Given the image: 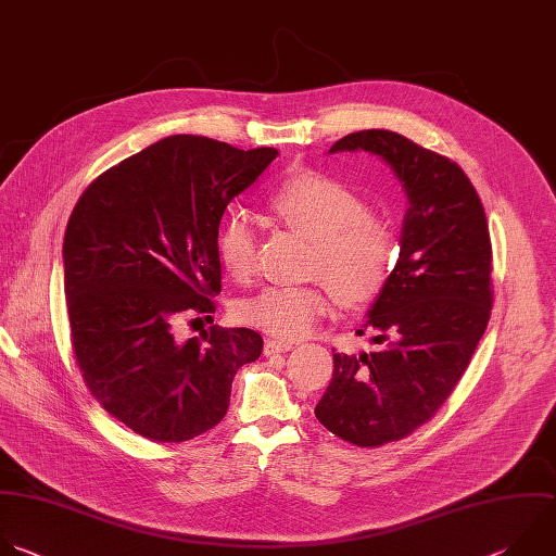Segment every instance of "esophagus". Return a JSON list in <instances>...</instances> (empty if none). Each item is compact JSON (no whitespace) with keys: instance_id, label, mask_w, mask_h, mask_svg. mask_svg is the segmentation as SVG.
<instances>
[{"instance_id":"1","label":"esophagus","mask_w":556,"mask_h":556,"mask_svg":"<svg viewBox=\"0 0 556 556\" xmlns=\"http://www.w3.org/2000/svg\"><path fill=\"white\" fill-rule=\"evenodd\" d=\"M294 344L292 342H288V340H266V344H264V353L266 355H277V353H286V351H290Z\"/></svg>"}]
</instances>
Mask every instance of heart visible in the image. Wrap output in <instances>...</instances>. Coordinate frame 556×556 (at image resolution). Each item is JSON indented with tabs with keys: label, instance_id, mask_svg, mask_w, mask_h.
I'll return each mask as SVG.
<instances>
[{
	"label": "heart",
	"instance_id": "1",
	"mask_svg": "<svg viewBox=\"0 0 556 556\" xmlns=\"http://www.w3.org/2000/svg\"><path fill=\"white\" fill-rule=\"evenodd\" d=\"M266 207L279 225L314 242L309 277L325 281L264 288L240 305L247 325L294 340L329 309L332 287L344 307L371 303L387 288L397 264L395 233L349 182L320 169H299L277 185ZM216 253L236 281L255 275L257 238L247 216L233 212L223 220Z\"/></svg>",
	"mask_w": 556,
	"mask_h": 556
}]
</instances>
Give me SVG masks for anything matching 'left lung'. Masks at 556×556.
<instances>
[{
    "instance_id": "left-lung-1",
    "label": "left lung",
    "mask_w": 556,
    "mask_h": 556,
    "mask_svg": "<svg viewBox=\"0 0 556 556\" xmlns=\"http://www.w3.org/2000/svg\"><path fill=\"white\" fill-rule=\"evenodd\" d=\"M380 154L408 197L400 262L368 309L380 349L333 353L316 419L357 447L400 441L430 421L486 329L491 238L480 197L452 159L393 130H357L329 152ZM362 333V329H359Z\"/></svg>"
}]
</instances>
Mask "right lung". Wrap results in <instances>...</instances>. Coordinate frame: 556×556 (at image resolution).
<instances>
[{"label": "right lung", "mask_w": 556, "mask_h": 556, "mask_svg": "<svg viewBox=\"0 0 556 556\" xmlns=\"http://www.w3.org/2000/svg\"><path fill=\"white\" fill-rule=\"evenodd\" d=\"M277 154L172 135L102 172L70 216L74 357L98 404L143 439L182 443L218 426L238 368L262 353L253 329L178 340L174 323L216 312L223 214Z\"/></svg>", "instance_id": "add662e5"}]
</instances>
